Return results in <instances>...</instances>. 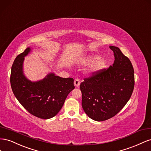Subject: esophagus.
<instances>
[{
  "mask_svg": "<svg viewBox=\"0 0 151 151\" xmlns=\"http://www.w3.org/2000/svg\"><path fill=\"white\" fill-rule=\"evenodd\" d=\"M74 85L76 86V87H79L80 85V81L79 79L76 78V79L75 80V81H74Z\"/></svg>",
  "mask_w": 151,
  "mask_h": 151,
  "instance_id": "34e87169",
  "label": "esophagus"
}]
</instances>
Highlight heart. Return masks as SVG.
I'll use <instances>...</instances> for the list:
<instances>
[{
  "instance_id": "heart-1",
  "label": "heart",
  "mask_w": 151,
  "mask_h": 151,
  "mask_svg": "<svg viewBox=\"0 0 151 151\" xmlns=\"http://www.w3.org/2000/svg\"><path fill=\"white\" fill-rule=\"evenodd\" d=\"M80 63L84 65H90L87 73L89 75H94L102 71L107 66V60L101 58L99 55L92 54L85 55L80 59Z\"/></svg>"
}]
</instances>
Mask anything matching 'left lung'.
<instances>
[{
    "instance_id": "left-lung-1",
    "label": "left lung",
    "mask_w": 151,
    "mask_h": 151,
    "mask_svg": "<svg viewBox=\"0 0 151 151\" xmlns=\"http://www.w3.org/2000/svg\"><path fill=\"white\" fill-rule=\"evenodd\" d=\"M113 66L84 79L80 84L81 105L90 118L102 122L113 118L126 105L134 88V70L131 61L117 47Z\"/></svg>"
}]
</instances>
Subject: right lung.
I'll list each match as a JSON object with an SVG mask.
<instances>
[{"instance_id":"1","label":"right lung","mask_w":151,"mask_h":151,"mask_svg":"<svg viewBox=\"0 0 151 151\" xmlns=\"http://www.w3.org/2000/svg\"><path fill=\"white\" fill-rule=\"evenodd\" d=\"M28 47L15 59L11 68V85L17 99L30 114L41 119H49L61 110L68 95L75 88L72 78H61L50 73L44 79L32 81L23 73Z\"/></svg>"}]
</instances>
